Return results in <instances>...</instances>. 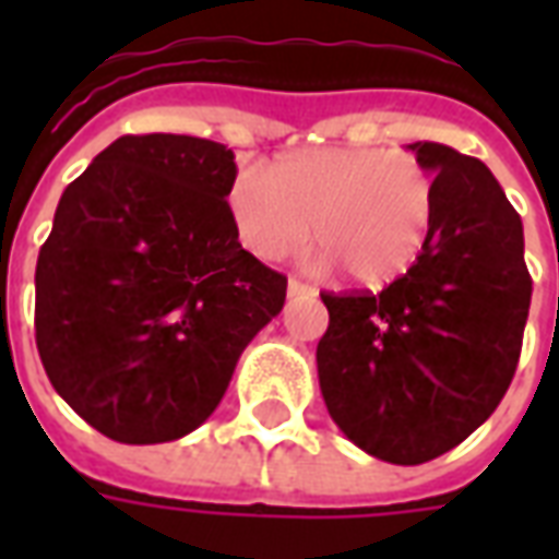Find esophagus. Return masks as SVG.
Masks as SVG:
<instances>
[{"label":"esophagus","mask_w":559,"mask_h":559,"mask_svg":"<svg viewBox=\"0 0 559 559\" xmlns=\"http://www.w3.org/2000/svg\"><path fill=\"white\" fill-rule=\"evenodd\" d=\"M287 293H290V296H302V293H314V290H311L308 284H302L299 278H290L287 281Z\"/></svg>","instance_id":"esophagus-1"}]
</instances>
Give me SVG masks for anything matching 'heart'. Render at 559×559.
<instances>
[{"mask_svg":"<svg viewBox=\"0 0 559 559\" xmlns=\"http://www.w3.org/2000/svg\"><path fill=\"white\" fill-rule=\"evenodd\" d=\"M236 233L260 260H281L311 236L320 266L368 287L401 278L419 260L433 218V179L411 152L380 146L302 148L242 176L227 197Z\"/></svg>","mask_w":559,"mask_h":559,"instance_id":"heart-1","label":"heart"}]
</instances>
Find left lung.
Masks as SVG:
<instances>
[{
	"mask_svg": "<svg viewBox=\"0 0 559 559\" xmlns=\"http://www.w3.org/2000/svg\"><path fill=\"white\" fill-rule=\"evenodd\" d=\"M433 173L419 260L380 293H320L329 308L317 374L329 416L389 464H425L503 401L527 326L524 227L479 158L411 143Z\"/></svg>",
	"mask_w": 559,
	"mask_h": 559,
	"instance_id": "1",
	"label": "left lung"
}]
</instances>
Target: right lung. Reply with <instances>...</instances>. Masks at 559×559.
Here are the masks:
<instances>
[{"instance_id": "add662e5", "label": "right lung", "mask_w": 559, "mask_h": 559, "mask_svg": "<svg viewBox=\"0 0 559 559\" xmlns=\"http://www.w3.org/2000/svg\"><path fill=\"white\" fill-rule=\"evenodd\" d=\"M236 160L188 134H126L68 185L35 266V344L68 407L116 443L212 416L284 308L287 278L239 245Z\"/></svg>"}]
</instances>
